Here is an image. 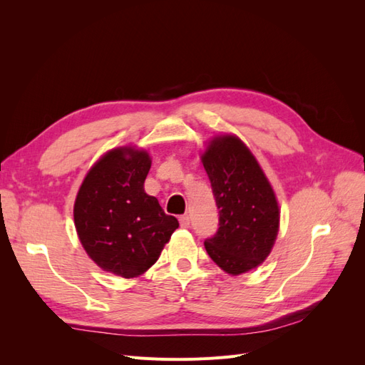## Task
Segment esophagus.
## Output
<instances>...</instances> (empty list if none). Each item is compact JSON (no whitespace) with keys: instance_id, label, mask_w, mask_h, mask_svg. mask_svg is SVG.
Returning <instances> with one entry per match:
<instances>
[{"instance_id":"obj_1","label":"esophagus","mask_w":365,"mask_h":365,"mask_svg":"<svg viewBox=\"0 0 365 365\" xmlns=\"http://www.w3.org/2000/svg\"><path fill=\"white\" fill-rule=\"evenodd\" d=\"M180 224H181L182 228H189V227H190V219H189V216H187V215L180 216Z\"/></svg>"}]
</instances>
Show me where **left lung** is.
Returning <instances> with one entry per match:
<instances>
[{"instance_id": "8db88e82", "label": "left lung", "mask_w": 365, "mask_h": 365, "mask_svg": "<svg viewBox=\"0 0 365 365\" xmlns=\"http://www.w3.org/2000/svg\"><path fill=\"white\" fill-rule=\"evenodd\" d=\"M219 208V228L204 242L208 256L231 275L269 256L280 212L269 181L251 150L235 135L215 137L202 155Z\"/></svg>"}]
</instances>
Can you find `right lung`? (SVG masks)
Here are the masks:
<instances>
[{"label": "right lung", "mask_w": 365, "mask_h": 365, "mask_svg": "<svg viewBox=\"0 0 365 365\" xmlns=\"http://www.w3.org/2000/svg\"><path fill=\"white\" fill-rule=\"evenodd\" d=\"M149 169L146 150H109L88 172L74 202V225L86 254L125 279L146 272L180 227L145 192Z\"/></svg>", "instance_id": "obj_1"}]
</instances>
